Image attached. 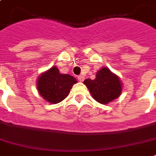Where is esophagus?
Here are the masks:
<instances>
[{"label": "esophagus", "mask_w": 156, "mask_h": 156, "mask_svg": "<svg viewBox=\"0 0 156 156\" xmlns=\"http://www.w3.org/2000/svg\"><path fill=\"white\" fill-rule=\"evenodd\" d=\"M78 79L79 82H83V80L85 79V77L83 75H80V76H78Z\"/></svg>", "instance_id": "1"}]
</instances>
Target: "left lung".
<instances>
[{"instance_id": "1", "label": "left lung", "mask_w": 156, "mask_h": 156, "mask_svg": "<svg viewBox=\"0 0 156 156\" xmlns=\"http://www.w3.org/2000/svg\"><path fill=\"white\" fill-rule=\"evenodd\" d=\"M83 83L93 99L102 104H108L117 99L122 91V82L120 78L107 67L98 70L95 79L87 78Z\"/></svg>"}]
</instances>
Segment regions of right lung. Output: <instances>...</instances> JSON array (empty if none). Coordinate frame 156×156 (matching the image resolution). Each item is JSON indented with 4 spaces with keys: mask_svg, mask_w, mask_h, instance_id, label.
I'll return each instance as SVG.
<instances>
[{
    "mask_svg": "<svg viewBox=\"0 0 156 156\" xmlns=\"http://www.w3.org/2000/svg\"><path fill=\"white\" fill-rule=\"evenodd\" d=\"M77 83L73 76L61 73L56 66H52L38 77L36 86L44 100L56 104L68 96L73 85Z\"/></svg>",
    "mask_w": 156,
    "mask_h": 156,
    "instance_id": "right-lung-1",
    "label": "right lung"
}]
</instances>
